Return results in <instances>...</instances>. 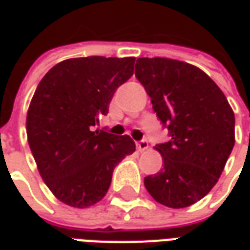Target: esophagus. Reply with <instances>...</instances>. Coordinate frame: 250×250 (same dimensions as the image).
I'll return each instance as SVG.
<instances>
[{"label": "esophagus", "instance_id": "1", "mask_svg": "<svg viewBox=\"0 0 250 250\" xmlns=\"http://www.w3.org/2000/svg\"><path fill=\"white\" fill-rule=\"evenodd\" d=\"M136 145H137V149H139V150L148 149V146H149V144H148V141H146V140H145V139L137 141V143H136Z\"/></svg>", "mask_w": 250, "mask_h": 250}]
</instances>
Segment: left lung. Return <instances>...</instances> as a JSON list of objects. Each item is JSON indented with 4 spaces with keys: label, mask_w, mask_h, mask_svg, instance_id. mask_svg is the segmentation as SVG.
I'll return each mask as SVG.
<instances>
[{
    "label": "left lung",
    "mask_w": 250,
    "mask_h": 250,
    "mask_svg": "<svg viewBox=\"0 0 250 250\" xmlns=\"http://www.w3.org/2000/svg\"><path fill=\"white\" fill-rule=\"evenodd\" d=\"M134 75L171 137L155 146L164 164L144 179L145 188L164 206H191L224 171L234 146V113L213 79L186 62L139 58Z\"/></svg>",
    "instance_id": "1"
}]
</instances>
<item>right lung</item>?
Masks as SVG:
<instances>
[{
  "label": "right lung",
  "instance_id": "1",
  "mask_svg": "<svg viewBox=\"0 0 250 250\" xmlns=\"http://www.w3.org/2000/svg\"><path fill=\"white\" fill-rule=\"evenodd\" d=\"M134 58L88 56L60 62L40 81L26 114L28 144L42 178L60 202L98 203L113 169L136 150L129 136L95 129L113 94L133 75Z\"/></svg>",
  "mask_w": 250,
  "mask_h": 250
}]
</instances>
